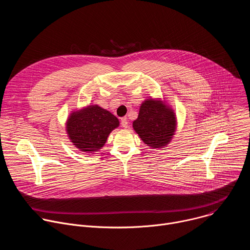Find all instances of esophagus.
I'll return each mask as SVG.
<instances>
[{"label":"esophagus","mask_w":250,"mask_h":250,"mask_svg":"<svg viewBox=\"0 0 250 250\" xmlns=\"http://www.w3.org/2000/svg\"><path fill=\"white\" fill-rule=\"evenodd\" d=\"M121 125H122V126H123L124 128H126L127 125H128L127 119H126V118H123V119L121 120Z\"/></svg>","instance_id":"obj_1"}]
</instances>
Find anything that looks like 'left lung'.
<instances>
[{"label":"left lung","instance_id":"1","mask_svg":"<svg viewBox=\"0 0 250 250\" xmlns=\"http://www.w3.org/2000/svg\"><path fill=\"white\" fill-rule=\"evenodd\" d=\"M132 125L145 144L160 148L170 142L176 129V119L173 111L162 102L150 99L142 103Z\"/></svg>","mask_w":250,"mask_h":250}]
</instances>
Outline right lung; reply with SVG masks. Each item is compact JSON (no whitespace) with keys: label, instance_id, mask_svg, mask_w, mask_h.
I'll list each match as a JSON object with an SVG mask.
<instances>
[{"label":"right lung","instance_id":"obj_1","mask_svg":"<svg viewBox=\"0 0 250 250\" xmlns=\"http://www.w3.org/2000/svg\"><path fill=\"white\" fill-rule=\"evenodd\" d=\"M119 125L113 114L96 104L71 114L66 130L77 148L83 152H95L104 146L111 131Z\"/></svg>","mask_w":250,"mask_h":250}]
</instances>
